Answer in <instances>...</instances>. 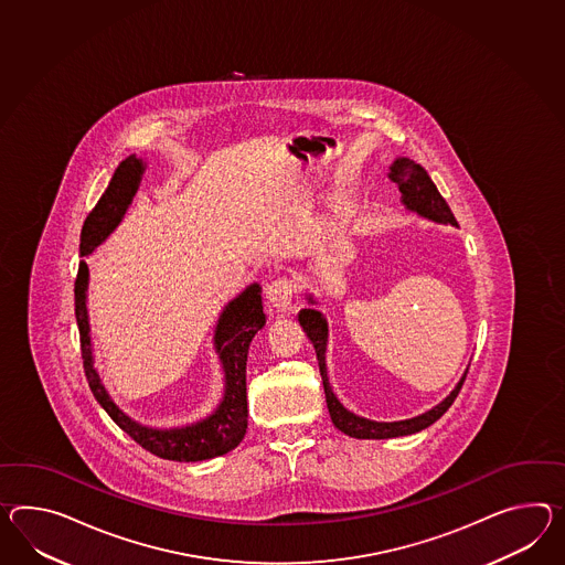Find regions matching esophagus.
I'll return each mask as SVG.
<instances>
[{"label":"esophagus","mask_w":565,"mask_h":565,"mask_svg":"<svg viewBox=\"0 0 565 565\" xmlns=\"http://www.w3.org/2000/svg\"><path fill=\"white\" fill-rule=\"evenodd\" d=\"M294 291H296V288H294L291 279L279 277L267 286L265 294H267V300L271 303V308H276L277 312H284L294 302Z\"/></svg>","instance_id":"34e87169"}]
</instances>
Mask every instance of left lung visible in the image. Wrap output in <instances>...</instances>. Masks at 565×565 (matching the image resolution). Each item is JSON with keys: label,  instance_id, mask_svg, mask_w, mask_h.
<instances>
[{"label": "left lung", "instance_id": "8db88e82", "mask_svg": "<svg viewBox=\"0 0 565 565\" xmlns=\"http://www.w3.org/2000/svg\"><path fill=\"white\" fill-rule=\"evenodd\" d=\"M387 178L398 185L399 193H402V204L408 210H413V212L420 214L423 218H428V221L457 226L454 212H451L449 204L445 202V198L440 195L437 185L428 178L427 171L418 163H414L413 159H406V157L396 159L390 167ZM308 303L312 306L317 302H315L312 296H308ZM298 320H300L303 332L308 334V339L312 341L315 351H317L318 367H320V375H322V385H324V396H327V406H329V413H331L332 425L349 437H355V439H392V437L414 435L423 428L430 427L435 420H439L440 416L449 411V406L454 404L461 385L466 382L468 370L461 375V380L457 382L447 398L439 402L435 408L418 414L414 418L394 420V423H380V420L363 418V416L347 411L339 398L334 396L331 384H329V375H327L329 324H327V318L322 317V312H318L315 308H302L300 315H298Z\"/></svg>", "mask_w": 565, "mask_h": 565}]
</instances>
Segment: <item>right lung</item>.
<instances>
[{"instance_id":"1","label":"right lung","mask_w":565,"mask_h":565,"mask_svg":"<svg viewBox=\"0 0 565 565\" xmlns=\"http://www.w3.org/2000/svg\"><path fill=\"white\" fill-rule=\"evenodd\" d=\"M142 173L145 163L137 154L126 157L114 171L110 185L102 193L96 207L83 222L79 243L82 257L92 255L125 218L126 210L132 204V198L140 185ZM87 281L89 269L87 263L82 259L75 279V318L82 339L83 372L99 406L110 414L111 420L122 428L128 437L137 440L142 449L169 461H204L233 451L247 433V355L248 344L265 324L262 286H247L234 300L224 306L218 318L214 331V349L218 353L224 372V396L216 411L188 427L152 428L132 420L116 406L94 367L89 317L85 306Z\"/></svg>"}]
</instances>
